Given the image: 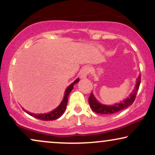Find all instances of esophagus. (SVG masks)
<instances>
[{"instance_id": "1", "label": "esophagus", "mask_w": 155, "mask_h": 155, "mask_svg": "<svg viewBox=\"0 0 155 155\" xmlns=\"http://www.w3.org/2000/svg\"><path fill=\"white\" fill-rule=\"evenodd\" d=\"M90 68L88 66H84L82 69L80 71V78H86L87 76L88 75L89 73H90Z\"/></svg>"}]
</instances>
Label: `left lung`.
I'll return each instance as SVG.
<instances>
[{
	"label": "left lung",
	"instance_id": "8db88e82",
	"mask_svg": "<svg viewBox=\"0 0 155 155\" xmlns=\"http://www.w3.org/2000/svg\"><path fill=\"white\" fill-rule=\"evenodd\" d=\"M141 81V75H139L138 77L136 79V84H135V88L133 89L132 92L130 93L129 97H127L126 99L121 102L116 103L114 105H105L103 104H101L99 101L96 99L93 93H91L90 98H89V104L91 109L93 111L96 112L97 114H116L117 112L126 109L129 106H130L135 101V97H136L137 92L139 90L140 84Z\"/></svg>",
	"mask_w": 155,
	"mask_h": 155
}]
</instances>
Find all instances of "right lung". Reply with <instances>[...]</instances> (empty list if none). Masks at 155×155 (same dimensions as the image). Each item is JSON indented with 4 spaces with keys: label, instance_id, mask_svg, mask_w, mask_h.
Returning <instances> with one entry per match:
<instances>
[{
    "label": "right lung",
    "instance_id": "right-lung-1",
    "mask_svg": "<svg viewBox=\"0 0 155 155\" xmlns=\"http://www.w3.org/2000/svg\"><path fill=\"white\" fill-rule=\"evenodd\" d=\"M80 79L79 78H77L75 81H74L73 83L70 84V85L68 87L66 88V90L65 91V94H64V97H63V100L61 101V102L59 106L57 108H56L54 110H53L49 113H46V114H33L31 113V112H29L26 111L23 109L25 111H26V113H27L29 115H30L33 117H35L36 118H38V119L42 120H54L56 119H58L61 117V116L63 115V113L65 112V110L66 109V106H67V103H68V96L69 94L71 92V91L73 90V86L75 85L76 83H78L79 82Z\"/></svg>",
    "mask_w": 155,
    "mask_h": 155
}]
</instances>
